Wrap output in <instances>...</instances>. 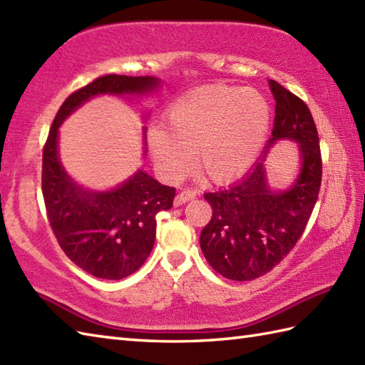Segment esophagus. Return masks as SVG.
I'll return each instance as SVG.
<instances>
[{"label":"esophagus","instance_id":"34e87169","mask_svg":"<svg viewBox=\"0 0 365 365\" xmlns=\"http://www.w3.org/2000/svg\"><path fill=\"white\" fill-rule=\"evenodd\" d=\"M195 197H197V190H193V189H185V190H181V192L178 193V195H176V198H175V205H176V206H180V205L185 203V201L193 200Z\"/></svg>","mask_w":365,"mask_h":365}]
</instances>
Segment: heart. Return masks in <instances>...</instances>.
Wrapping results in <instances>:
<instances>
[{
	"label": "heart",
	"instance_id": "heart-1",
	"mask_svg": "<svg viewBox=\"0 0 365 365\" xmlns=\"http://www.w3.org/2000/svg\"><path fill=\"white\" fill-rule=\"evenodd\" d=\"M270 126V106L255 88L223 84L198 87L170 104L165 125L148 133L158 167L181 178L197 148V165L210 181L244 176L261 155Z\"/></svg>",
	"mask_w": 365,
	"mask_h": 365
}]
</instances>
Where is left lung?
Masks as SVG:
<instances>
[{"label": "left lung", "mask_w": 365, "mask_h": 365, "mask_svg": "<svg viewBox=\"0 0 365 365\" xmlns=\"http://www.w3.org/2000/svg\"><path fill=\"white\" fill-rule=\"evenodd\" d=\"M277 100L272 137L251 172L230 189L207 192L212 217L200 236L210 267L232 281H251L284 259L306 228L322 184L317 126L306 103L270 79ZM279 138L300 143L302 170L290 190L272 192L266 184V151Z\"/></svg>", "instance_id": "8db88e82"}]
</instances>
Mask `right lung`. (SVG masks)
Wrapping results in <instances>:
<instances>
[{
	"label": "right lung",
	"mask_w": 365,
	"mask_h": 365,
	"mask_svg": "<svg viewBox=\"0 0 365 365\" xmlns=\"http://www.w3.org/2000/svg\"><path fill=\"white\" fill-rule=\"evenodd\" d=\"M153 76H100L62 103L43 147L42 193L51 230L71 262L103 279H123L139 270L156 239V214L172 207L176 189L139 170L120 187L87 192L63 170L58 129L73 110L95 95L148 93Z\"/></svg>",
	"instance_id": "right-lung-1"
}]
</instances>
